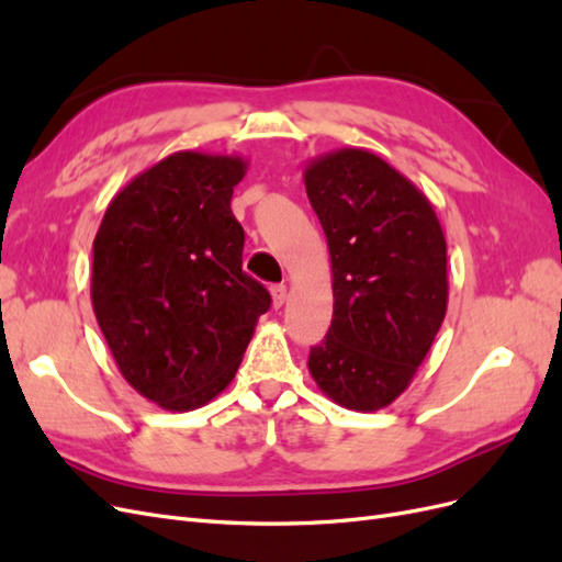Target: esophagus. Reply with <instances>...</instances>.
Wrapping results in <instances>:
<instances>
[{
	"label": "esophagus",
	"mask_w": 562,
	"mask_h": 562,
	"mask_svg": "<svg viewBox=\"0 0 562 562\" xmlns=\"http://www.w3.org/2000/svg\"><path fill=\"white\" fill-rule=\"evenodd\" d=\"M271 297H274V307H277V310L283 307V302H285V297H288V288H285L283 283L271 285Z\"/></svg>",
	"instance_id": "1"
}]
</instances>
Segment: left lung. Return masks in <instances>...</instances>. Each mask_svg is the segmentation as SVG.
Returning <instances> with one entry per match:
<instances>
[{"label":"left lung","mask_w":562,"mask_h":562,"mask_svg":"<svg viewBox=\"0 0 562 562\" xmlns=\"http://www.w3.org/2000/svg\"><path fill=\"white\" fill-rule=\"evenodd\" d=\"M304 187L333 262V321L310 372L349 411H380L411 384L448 307V252L417 187L366 149L314 159Z\"/></svg>","instance_id":"left-lung-1"}]
</instances>
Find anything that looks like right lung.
<instances>
[{"label": "right lung", "instance_id": "add662e5", "mask_svg": "<svg viewBox=\"0 0 562 562\" xmlns=\"http://www.w3.org/2000/svg\"><path fill=\"white\" fill-rule=\"evenodd\" d=\"M239 157L178 151L131 180L93 241L91 300L126 382L166 411L206 405L236 375L267 288L241 269Z\"/></svg>", "mask_w": 562, "mask_h": 562}]
</instances>
